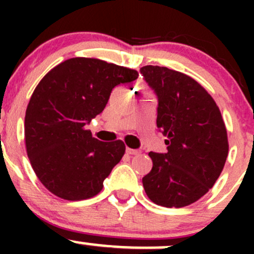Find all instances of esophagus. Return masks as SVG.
I'll use <instances>...</instances> for the list:
<instances>
[{
    "label": "esophagus",
    "mask_w": 254,
    "mask_h": 254,
    "mask_svg": "<svg viewBox=\"0 0 254 254\" xmlns=\"http://www.w3.org/2000/svg\"><path fill=\"white\" fill-rule=\"evenodd\" d=\"M127 155H137V153H140L139 150H134V148H127Z\"/></svg>",
    "instance_id": "obj_1"
}]
</instances>
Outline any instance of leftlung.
Masks as SVG:
<instances>
[{
    "label": "left lung",
    "mask_w": 254,
    "mask_h": 254,
    "mask_svg": "<svg viewBox=\"0 0 254 254\" xmlns=\"http://www.w3.org/2000/svg\"><path fill=\"white\" fill-rule=\"evenodd\" d=\"M140 71L157 94V127L168 150L148 152L153 166L142 178L143 189L157 205L188 206L205 195L224 170L229 140L221 112L190 76L152 65Z\"/></svg>",
    "instance_id": "left-lung-1"
}]
</instances>
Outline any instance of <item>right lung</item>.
Instances as JSON below:
<instances>
[{
    "label": "right lung",
    "mask_w": 254,
    "mask_h": 254,
    "mask_svg": "<svg viewBox=\"0 0 254 254\" xmlns=\"http://www.w3.org/2000/svg\"><path fill=\"white\" fill-rule=\"evenodd\" d=\"M139 72L92 58H72L42 78L25 111L27 155L38 179L65 200L93 198L125 153L122 140L99 141L86 125L103 112L112 89Z\"/></svg>",
    "instance_id": "add662e5"
}]
</instances>
